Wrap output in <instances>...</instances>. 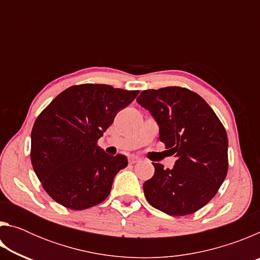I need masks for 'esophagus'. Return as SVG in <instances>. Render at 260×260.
<instances>
[{"instance_id": "obj_1", "label": "esophagus", "mask_w": 260, "mask_h": 260, "mask_svg": "<svg viewBox=\"0 0 260 260\" xmlns=\"http://www.w3.org/2000/svg\"><path fill=\"white\" fill-rule=\"evenodd\" d=\"M141 159L139 157H136V156H131L129 158H128V161L131 162V164H135V162H138V161H140Z\"/></svg>"}]
</instances>
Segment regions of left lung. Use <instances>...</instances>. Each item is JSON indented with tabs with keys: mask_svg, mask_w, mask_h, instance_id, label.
<instances>
[{
	"mask_svg": "<svg viewBox=\"0 0 260 260\" xmlns=\"http://www.w3.org/2000/svg\"><path fill=\"white\" fill-rule=\"evenodd\" d=\"M159 126V140L177 157L173 169L152 162L155 174L143 183L147 201L170 215L196 212L213 199L228 170V139L214 111L181 87L141 91L136 99Z\"/></svg>",
	"mask_w": 260,
	"mask_h": 260,
	"instance_id": "1",
	"label": "left lung"
}]
</instances>
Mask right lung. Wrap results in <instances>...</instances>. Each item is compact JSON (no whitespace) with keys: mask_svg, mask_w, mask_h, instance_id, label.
Wrapping results in <instances>:
<instances>
[{"mask_svg":"<svg viewBox=\"0 0 260 260\" xmlns=\"http://www.w3.org/2000/svg\"><path fill=\"white\" fill-rule=\"evenodd\" d=\"M138 94L139 90L108 85L72 86L37 118L30 134V159L45 190L57 203L83 210L109 196L127 158L109 155L98 141Z\"/></svg>","mask_w":260,"mask_h":260,"instance_id":"right-lung-1","label":"right lung"}]
</instances>
